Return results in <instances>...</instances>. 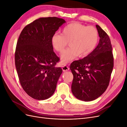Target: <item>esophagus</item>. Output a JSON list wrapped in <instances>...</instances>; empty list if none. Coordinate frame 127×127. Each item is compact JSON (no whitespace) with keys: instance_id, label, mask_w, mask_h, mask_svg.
<instances>
[{"instance_id":"1","label":"esophagus","mask_w":127,"mask_h":127,"mask_svg":"<svg viewBox=\"0 0 127 127\" xmlns=\"http://www.w3.org/2000/svg\"><path fill=\"white\" fill-rule=\"evenodd\" d=\"M62 69H63V71L65 72V71H68L69 69V67L67 66L66 65H64L62 66Z\"/></svg>"}]
</instances>
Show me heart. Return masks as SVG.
Listing matches in <instances>:
<instances>
[{"instance_id": "1", "label": "heart", "mask_w": 127, "mask_h": 127, "mask_svg": "<svg viewBox=\"0 0 127 127\" xmlns=\"http://www.w3.org/2000/svg\"><path fill=\"white\" fill-rule=\"evenodd\" d=\"M98 41V32L96 28L74 22L65 26L62 34L56 32L52 36L53 48L61 53L69 42V48L61 56L62 64H66L77 55L84 58L91 53L96 48Z\"/></svg>"}]
</instances>
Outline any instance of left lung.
Segmentation results:
<instances>
[{
	"mask_svg": "<svg viewBox=\"0 0 127 127\" xmlns=\"http://www.w3.org/2000/svg\"><path fill=\"white\" fill-rule=\"evenodd\" d=\"M96 27L100 37L98 45L86 57L70 65L73 75V94L85 101L95 100L106 91L114 67L110 39L100 26Z\"/></svg>",
	"mask_w": 127,
	"mask_h": 127,
	"instance_id": "1",
	"label": "left lung"
}]
</instances>
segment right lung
Returning a JSON list of instances; mask_svg holds the SVG:
<instances>
[{
  "label": "right lung",
  "mask_w": 127,
  "mask_h": 127,
  "mask_svg": "<svg viewBox=\"0 0 127 127\" xmlns=\"http://www.w3.org/2000/svg\"><path fill=\"white\" fill-rule=\"evenodd\" d=\"M65 21L40 18L27 25L16 45L15 65L21 85L29 96L44 100L52 95L62 69L55 66L60 58L53 51L52 36Z\"/></svg>",
  "instance_id": "add662e5"
}]
</instances>
